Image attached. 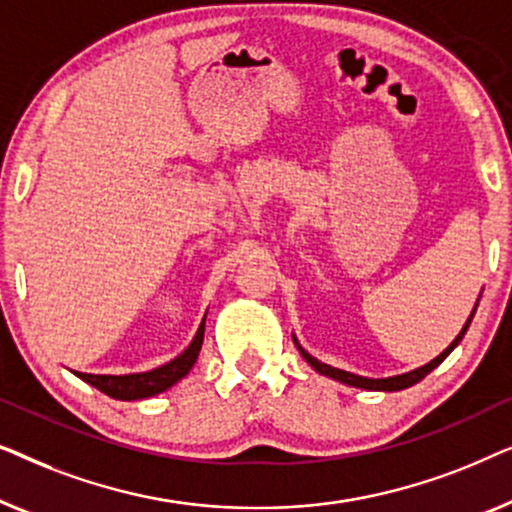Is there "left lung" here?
<instances>
[{
	"mask_svg": "<svg viewBox=\"0 0 512 512\" xmlns=\"http://www.w3.org/2000/svg\"><path fill=\"white\" fill-rule=\"evenodd\" d=\"M475 307H478V303H475ZM473 314H475V310L471 312V317L466 319V324H464V328H461V331H459L457 338H454V340L450 342V347H447L445 352H440V354L436 356V359L429 361V363H426V366H422V368L410 370V373L394 375V377H380V380H373V377H361V375L347 373V370H340V368L328 366V363H321L319 359H314L312 354H307L305 349L300 347V342L296 340V335H293V342H296V347H298L300 356H303V359H305L307 363H310V366H312L314 370H317L319 375H326V377H331V380H338V382H342V384H349V387H356V389H368V391H401V389H408V387H412V384H417L419 380H422V377L429 375L433 368H438L440 363H443V361L447 359V356H450L452 349L457 347L459 342H461V338H464V335H466L468 326H471Z\"/></svg>",
	"mask_w": 512,
	"mask_h": 512,
	"instance_id": "8db88e82",
	"label": "left lung"
}]
</instances>
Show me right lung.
<instances>
[{
    "label": "right lung",
    "mask_w": 512,
    "mask_h": 512,
    "mask_svg": "<svg viewBox=\"0 0 512 512\" xmlns=\"http://www.w3.org/2000/svg\"><path fill=\"white\" fill-rule=\"evenodd\" d=\"M202 338H205V319H202V324L198 326V333H195L191 345H188L179 356H174L172 361L163 363V366L146 370V373H130V375H93V373H79V370H74V375L79 377V380L88 382L90 387L100 389L102 394L116 398V401H139V398H151L160 394V391L170 389L172 384H177L181 377L188 375V370L193 368L195 361H198Z\"/></svg>",
    "instance_id": "obj_1"
}]
</instances>
